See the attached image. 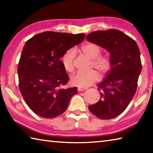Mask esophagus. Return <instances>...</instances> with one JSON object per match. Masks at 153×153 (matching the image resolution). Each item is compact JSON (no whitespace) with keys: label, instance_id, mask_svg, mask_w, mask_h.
<instances>
[{"label":"esophagus","instance_id":"34e87169","mask_svg":"<svg viewBox=\"0 0 153 153\" xmlns=\"http://www.w3.org/2000/svg\"><path fill=\"white\" fill-rule=\"evenodd\" d=\"M87 89L86 87H78V89H77V90L79 91H83Z\"/></svg>","mask_w":153,"mask_h":153}]
</instances>
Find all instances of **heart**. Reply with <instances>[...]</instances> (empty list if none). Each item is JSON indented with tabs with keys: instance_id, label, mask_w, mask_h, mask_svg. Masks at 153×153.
<instances>
[{
	"instance_id": "1",
	"label": "heart",
	"mask_w": 153,
	"mask_h": 153,
	"mask_svg": "<svg viewBox=\"0 0 153 153\" xmlns=\"http://www.w3.org/2000/svg\"><path fill=\"white\" fill-rule=\"evenodd\" d=\"M82 53L92 59V67L98 70L102 74L108 72L112 66V60L109 55L100 54L101 48L95 43H87L81 47ZM76 52L73 49L67 51L62 56V63L65 70L72 72L74 70V60ZM99 79V75L95 70L87 72H77L71 77L73 85L79 87H87Z\"/></svg>"
}]
</instances>
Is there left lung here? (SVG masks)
<instances>
[{"instance_id":"8db88e82","label":"left lung","mask_w":153,"mask_h":153,"mask_svg":"<svg viewBox=\"0 0 153 153\" xmlns=\"http://www.w3.org/2000/svg\"><path fill=\"white\" fill-rule=\"evenodd\" d=\"M86 39L108 51L112 60L111 69L98 85L100 100L89 109L100 119H112L124 111L135 95L142 68L140 51L132 38L115 29L92 32Z\"/></svg>"}]
</instances>
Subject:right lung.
Here are the masks:
<instances>
[{"label":"right lung","mask_w":153,"mask_h":153,"mask_svg":"<svg viewBox=\"0 0 153 153\" xmlns=\"http://www.w3.org/2000/svg\"><path fill=\"white\" fill-rule=\"evenodd\" d=\"M85 35L45 31L25 43L18 66L19 88L25 103L38 116L53 118L64 113L77 87L63 89L69 81L60 58Z\"/></svg>","instance_id":"add662e5"}]
</instances>
